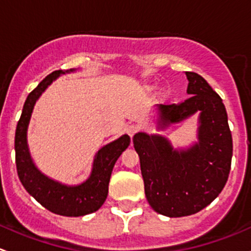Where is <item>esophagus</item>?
Returning a JSON list of instances; mask_svg holds the SVG:
<instances>
[{
	"mask_svg": "<svg viewBox=\"0 0 251 251\" xmlns=\"http://www.w3.org/2000/svg\"><path fill=\"white\" fill-rule=\"evenodd\" d=\"M139 129H140V126H139L138 125H129L128 126H126V133H128V135L131 138V136H133L134 134L139 130Z\"/></svg>",
	"mask_w": 251,
	"mask_h": 251,
	"instance_id": "34e87169",
	"label": "esophagus"
}]
</instances>
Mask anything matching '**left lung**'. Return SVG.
I'll list each match as a JSON object with an SVG mask.
<instances>
[{
    "label": "left lung",
    "mask_w": 251,
    "mask_h": 251,
    "mask_svg": "<svg viewBox=\"0 0 251 251\" xmlns=\"http://www.w3.org/2000/svg\"><path fill=\"white\" fill-rule=\"evenodd\" d=\"M187 94L180 104L159 105L158 126L167 128L200 111L198 143L175 150L167 138L138 133L145 195L154 211L169 218L192 215L209 205L228 179L233 145L222 99L196 72H185Z\"/></svg>",
    "instance_id": "obj_1"
}]
</instances>
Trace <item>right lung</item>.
I'll use <instances>...</instances> for the list:
<instances>
[{
	"label": "right lung",
	"mask_w": 251,
	"mask_h": 251,
	"mask_svg": "<svg viewBox=\"0 0 251 251\" xmlns=\"http://www.w3.org/2000/svg\"><path fill=\"white\" fill-rule=\"evenodd\" d=\"M75 71L74 69L56 70L48 75L27 95L22 116L15 129V164L18 176L25 190L49 211L63 216H83L94 213L106 201L108 182L116 161L130 144L129 135H122L117 140L105 145L98 151L93 162V169L84 182L68 186L46 176L33 163L27 146V126L36 101L49 84L60 75Z\"/></svg>",
	"instance_id": "obj_1"
}]
</instances>
